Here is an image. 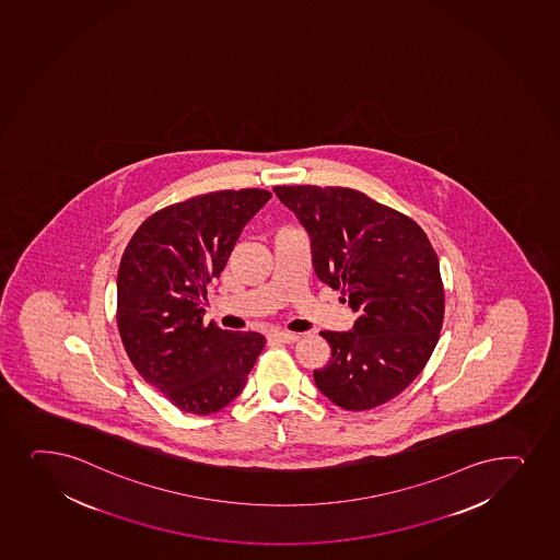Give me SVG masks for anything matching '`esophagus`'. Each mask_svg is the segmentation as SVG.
<instances>
[{"instance_id":"esophagus-1","label":"esophagus","mask_w":560,"mask_h":560,"mask_svg":"<svg viewBox=\"0 0 560 560\" xmlns=\"http://www.w3.org/2000/svg\"><path fill=\"white\" fill-rule=\"evenodd\" d=\"M270 340H279V342H284V345H294L300 340V335L290 334V331H271Z\"/></svg>"}]
</instances>
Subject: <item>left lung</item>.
I'll return each mask as SVG.
<instances>
[{
  "instance_id": "obj_1",
  "label": "left lung",
  "mask_w": 560,
  "mask_h": 560,
  "mask_svg": "<svg viewBox=\"0 0 560 560\" xmlns=\"http://www.w3.org/2000/svg\"><path fill=\"white\" fill-rule=\"evenodd\" d=\"M277 197L311 234L322 283L358 313L353 331H322L331 359L316 387L350 411L400 395L440 340L445 290L440 260L411 218L342 186H276Z\"/></svg>"
}]
</instances>
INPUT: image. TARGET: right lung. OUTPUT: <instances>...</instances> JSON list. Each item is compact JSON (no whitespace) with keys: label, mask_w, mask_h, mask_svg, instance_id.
<instances>
[{"label":"right lung","mask_w":560,"mask_h":560,"mask_svg":"<svg viewBox=\"0 0 560 560\" xmlns=\"http://www.w3.org/2000/svg\"><path fill=\"white\" fill-rule=\"evenodd\" d=\"M268 189L195 195L149 215L117 276V327L147 384L186 413L220 411L244 389L266 339L205 324L207 284L220 277Z\"/></svg>","instance_id":"obj_1"}]
</instances>
